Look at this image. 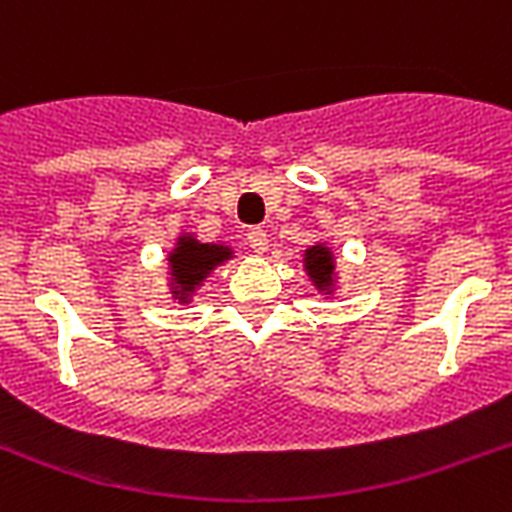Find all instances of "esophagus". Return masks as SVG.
Masks as SVG:
<instances>
[{
    "mask_svg": "<svg viewBox=\"0 0 512 512\" xmlns=\"http://www.w3.org/2000/svg\"><path fill=\"white\" fill-rule=\"evenodd\" d=\"M247 241L249 247H252V252H257V255H265V252H268V233H265L263 228H249Z\"/></svg>",
    "mask_w": 512,
    "mask_h": 512,
    "instance_id": "1",
    "label": "esophagus"
}]
</instances>
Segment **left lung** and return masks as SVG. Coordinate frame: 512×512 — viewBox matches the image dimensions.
Masks as SVG:
<instances>
[{"instance_id": "1", "label": "left lung", "mask_w": 512, "mask_h": 512, "mask_svg": "<svg viewBox=\"0 0 512 512\" xmlns=\"http://www.w3.org/2000/svg\"><path fill=\"white\" fill-rule=\"evenodd\" d=\"M303 263L313 287L332 295V289H335V255H332V249L327 244H313V247L305 249Z\"/></svg>"}]
</instances>
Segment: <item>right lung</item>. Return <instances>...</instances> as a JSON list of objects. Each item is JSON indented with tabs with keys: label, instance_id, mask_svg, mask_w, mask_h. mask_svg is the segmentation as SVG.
Here are the masks:
<instances>
[{
	"label": "right lung",
	"instance_id": "right-lung-1",
	"mask_svg": "<svg viewBox=\"0 0 512 512\" xmlns=\"http://www.w3.org/2000/svg\"><path fill=\"white\" fill-rule=\"evenodd\" d=\"M231 257V247H223V244H201L191 233L177 236L175 249L170 252V287L175 300L188 303L193 292L204 284L209 273L215 271L220 263H225V260H231Z\"/></svg>",
	"mask_w": 512,
	"mask_h": 512
}]
</instances>
